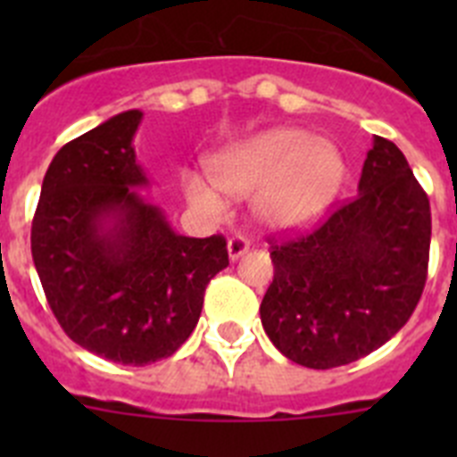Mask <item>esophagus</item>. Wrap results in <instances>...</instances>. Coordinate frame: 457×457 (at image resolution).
<instances>
[{
  "instance_id": "obj_1",
  "label": "esophagus",
  "mask_w": 457,
  "mask_h": 457,
  "mask_svg": "<svg viewBox=\"0 0 457 457\" xmlns=\"http://www.w3.org/2000/svg\"><path fill=\"white\" fill-rule=\"evenodd\" d=\"M226 249H228V258H231V261H237L242 253L249 252V240L245 236H233L231 240H228V245H226Z\"/></svg>"
}]
</instances>
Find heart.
<instances>
[{"mask_svg": "<svg viewBox=\"0 0 457 457\" xmlns=\"http://www.w3.org/2000/svg\"><path fill=\"white\" fill-rule=\"evenodd\" d=\"M208 176L183 171L189 204L205 215H221L226 194L253 192V217L272 231H300L334 204L345 162L332 141L302 128H270L237 139L208 157Z\"/></svg>", "mask_w": 457, "mask_h": 457, "instance_id": "1", "label": "heart"}]
</instances>
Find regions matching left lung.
Masks as SVG:
<instances>
[{
    "mask_svg": "<svg viewBox=\"0 0 457 457\" xmlns=\"http://www.w3.org/2000/svg\"><path fill=\"white\" fill-rule=\"evenodd\" d=\"M430 201L394 141L373 137L354 199L313 231L270 240L274 278L261 322L278 353L337 369L385 345L428 277Z\"/></svg>",
    "mask_w": 457,
    "mask_h": 457,
    "instance_id": "obj_1",
    "label": "left lung"
}]
</instances>
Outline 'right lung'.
Here are the masks:
<instances>
[{"label":"right lung","mask_w":457,"mask_h":457,"mask_svg":"<svg viewBox=\"0 0 457 457\" xmlns=\"http://www.w3.org/2000/svg\"><path fill=\"white\" fill-rule=\"evenodd\" d=\"M139 109L68 141L47 167L31 256L63 332L128 366L171 357L194 332L210 278L228 265L221 236L187 237L135 187Z\"/></svg>","instance_id":"add662e5"}]
</instances>
